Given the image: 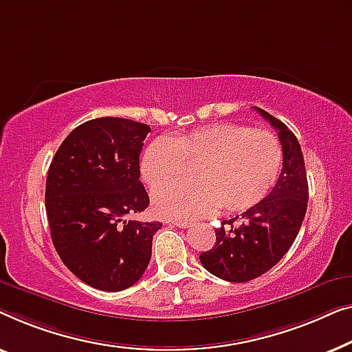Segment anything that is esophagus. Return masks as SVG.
<instances>
[{"instance_id": "obj_1", "label": "esophagus", "mask_w": 352, "mask_h": 352, "mask_svg": "<svg viewBox=\"0 0 352 352\" xmlns=\"http://www.w3.org/2000/svg\"><path fill=\"white\" fill-rule=\"evenodd\" d=\"M170 223L178 226V228H188V226L191 225V221L190 220H172Z\"/></svg>"}]
</instances>
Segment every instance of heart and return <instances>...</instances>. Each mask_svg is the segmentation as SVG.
Returning <instances> with one entry per match:
<instances>
[{"instance_id": "obj_1", "label": "heart", "mask_w": 352, "mask_h": 352, "mask_svg": "<svg viewBox=\"0 0 352 352\" xmlns=\"http://www.w3.org/2000/svg\"><path fill=\"white\" fill-rule=\"evenodd\" d=\"M284 151L273 132L215 122L151 142L140 156V177L151 190L169 185L196 164L195 183L156 191L161 217L191 219L223 209L241 214L258 206L280 175Z\"/></svg>"}]
</instances>
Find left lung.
Returning a JSON list of instances; mask_svg holds the SVG:
<instances>
[{
	"mask_svg": "<svg viewBox=\"0 0 352 352\" xmlns=\"http://www.w3.org/2000/svg\"><path fill=\"white\" fill-rule=\"evenodd\" d=\"M254 108L277 131L284 161L270 195L241 217L221 221L215 245L199 255L209 273L228 282L252 280L273 268L294 244L308 207V178L295 133L268 111Z\"/></svg>",
	"mask_w": 352,
	"mask_h": 352,
	"instance_id": "left-lung-1",
	"label": "left lung"
}]
</instances>
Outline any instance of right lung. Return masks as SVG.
<instances>
[{
    "label": "right lung",
    "instance_id": "right-lung-1",
    "mask_svg": "<svg viewBox=\"0 0 352 352\" xmlns=\"http://www.w3.org/2000/svg\"><path fill=\"white\" fill-rule=\"evenodd\" d=\"M150 126L97 118L73 129L51 162L46 214L63 265L94 289L135 284L151 258L160 221L126 220L150 204L140 153Z\"/></svg>",
    "mask_w": 352,
    "mask_h": 352
}]
</instances>
